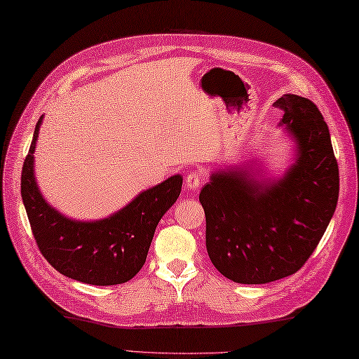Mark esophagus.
Returning <instances> with one entry per match:
<instances>
[{"label":"esophagus","instance_id":"34e87169","mask_svg":"<svg viewBox=\"0 0 359 359\" xmlns=\"http://www.w3.org/2000/svg\"><path fill=\"white\" fill-rule=\"evenodd\" d=\"M203 172L202 171H189L188 172V175H187V179H185V187L188 188V189H197L199 188L202 184H203Z\"/></svg>","mask_w":359,"mask_h":359}]
</instances>
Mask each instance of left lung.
I'll list each match as a JSON object with an SVG mask.
<instances>
[{
    "instance_id": "8db88e82",
    "label": "left lung",
    "mask_w": 359,
    "mask_h": 359,
    "mask_svg": "<svg viewBox=\"0 0 359 359\" xmlns=\"http://www.w3.org/2000/svg\"><path fill=\"white\" fill-rule=\"evenodd\" d=\"M273 106L284 111L280 121L297 148L284 177L266 184L242 168L217 171L199 196L211 262L239 284H266L299 270L338 203L339 170L323 114L294 94Z\"/></svg>"
}]
</instances>
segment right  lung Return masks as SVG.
<instances>
[{"mask_svg":"<svg viewBox=\"0 0 359 359\" xmlns=\"http://www.w3.org/2000/svg\"><path fill=\"white\" fill-rule=\"evenodd\" d=\"M43 116L22 165L21 197L41 255L65 276L93 285L133 279L147 261L158 220L177 201L182 175L140 193L125 208L102 220L67 219L43 199L34 175V152Z\"/></svg>","mask_w":359,"mask_h":359,"instance_id":"right-lung-1","label":"right lung"}]
</instances>
